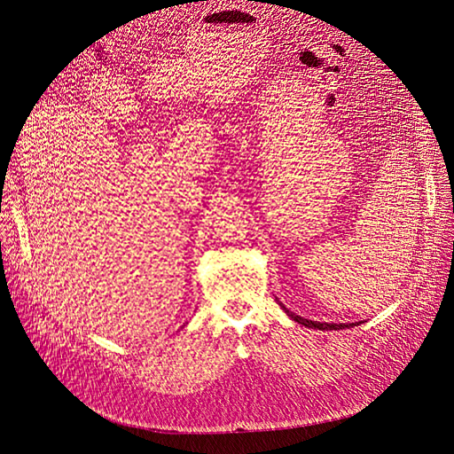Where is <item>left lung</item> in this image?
<instances>
[{
  "mask_svg": "<svg viewBox=\"0 0 454 454\" xmlns=\"http://www.w3.org/2000/svg\"><path fill=\"white\" fill-rule=\"evenodd\" d=\"M278 303H279V307L295 321V323H299V325H303V326H307V328H317V330H344V328H351V326H357L359 323H339V325H335V323H317V321H310V319H303L301 316H295L294 312H290L279 299H276Z\"/></svg>",
  "mask_w": 454,
  "mask_h": 454,
  "instance_id": "obj_1",
  "label": "left lung"
}]
</instances>
